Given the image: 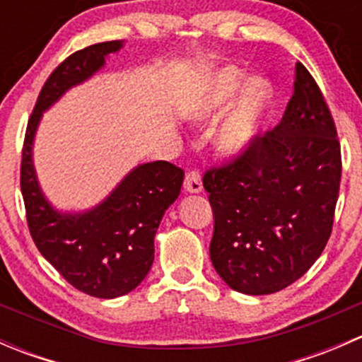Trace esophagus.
<instances>
[{"instance_id":"1","label":"esophagus","mask_w":362,"mask_h":362,"mask_svg":"<svg viewBox=\"0 0 362 362\" xmlns=\"http://www.w3.org/2000/svg\"><path fill=\"white\" fill-rule=\"evenodd\" d=\"M184 189L187 192H202L203 189V182H202V175L199 171L196 170H189L185 173V180H184Z\"/></svg>"}]
</instances>
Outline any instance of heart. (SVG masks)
Wrapping results in <instances>:
<instances>
[{
	"mask_svg": "<svg viewBox=\"0 0 362 362\" xmlns=\"http://www.w3.org/2000/svg\"><path fill=\"white\" fill-rule=\"evenodd\" d=\"M247 80H249L247 73L238 68L229 66L218 71L199 100L196 108L198 115L203 119H214L224 112L233 98L245 86ZM272 101L273 89L266 80L254 78L249 82L218 129L215 138L218 151L229 158L242 156L257 136L262 120L272 107Z\"/></svg>",
	"mask_w": 362,
	"mask_h": 362,
	"instance_id": "1",
	"label": "heart"
}]
</instances>
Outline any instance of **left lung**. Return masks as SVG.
<instances>
[{"mask_svg":"<svg viewBox=\"0 0 362 362\" xmlns=\"http://www.w3.org/2000/svg\"><path fill=\"white\" fill-rule=\"evenodd\" d=\"M339 178L334 120L313 76L298 63L279 126L203 177L215 218V272L250 296L279 293L301 279L333 231Z\"/></svg>","mask_w":362,"mask_h":362,"instance_id":"8db88e82","label":"left lung"}]
</instances>
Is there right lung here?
<instances>
[{"instance_id": "obj_1", "label": "right lung", "mask_w": 362, "mask_h": 362, "mask_svg": "<svg viewBox=\"0 0 362 362\" xmlns=\"http://www.w3.org/2000/svg\"><path fill=\"white\" fill-rule=\"evenodd\" d=\"M120 47L122 40L86 47L50 73L29 117L21 163V191L35 245L75 289L103 299L131 293L151 272L154 236L164 211L180 194L184 170L168 160L140 164L98 206L66 214L40 189L33 141L43 112L100 71L108 54Z\"/></svg>"}]
</instances>
